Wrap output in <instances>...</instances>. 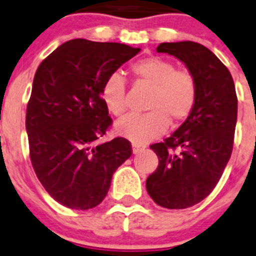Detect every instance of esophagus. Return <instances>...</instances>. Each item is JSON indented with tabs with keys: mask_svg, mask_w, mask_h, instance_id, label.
<instances>
[{
	"mask_svg": "<svg viewBox=\"0 0 256 256\" xmlns=\"http://www.w3.org/2000/svg\"><path fill=\"white\" fill-rule=\"evenodd\" d=\"M144 150V146H140V144H136V143H132V152L134 154H138L140 151Z\"/></svg>",
	"mask_w": 256,
	"mask_h": 256,
	"instance_id": "1",
	"label": "esophagus"
}]
</instances>
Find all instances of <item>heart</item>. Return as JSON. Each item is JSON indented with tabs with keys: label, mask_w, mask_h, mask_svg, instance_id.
Segmentation results:
<instances>
[{
	"label": "heart",
	"mask_w": 256,
	"mask_h": 256,
	"mask_svg": "<svg viewBox=\"0 0 256 256\" xmlns=\"http://www.w3.org/2000/svg\"><path fill=\"white\" fill-rule=\"evenodd\" d=\"M135 82L150 88L143 114H132L116 124V132L134 143H147L188 120L197 102L196 78L189 70H176L171 60L148 56L130 67ZM104 105L114 117L128 110L126 84L118 74H109L101 85Z\"/></svg>",
	"instance_id": "heart-1"
}]
</instances>
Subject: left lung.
Segmentation results:
<instances>
[{
  "label": "left lung",
  "instance_id": "8db88e82",
  "mask_svg": "<svg viewBox=\"0 0 256 256\" xmlns=\"http://www.w3.org/2000/svg\"><path fill=\"white\" fill-rule=\"evenodd\" d=\"M156 51L186 64L196 78L197 102L171 136L150 146L159 166L146 188L158 205L186 209L209 196L224 174L234 144L238 100L229 70L200 43H160Z\"/></svg>",
  "mask_w": 256,
  "mask_h": 256
}]
</instances>
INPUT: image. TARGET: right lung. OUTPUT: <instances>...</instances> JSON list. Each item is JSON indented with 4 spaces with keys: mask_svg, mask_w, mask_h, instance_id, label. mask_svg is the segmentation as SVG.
Here are the masks:
<instances>
[{
    "mask_svg": "<svg viewBox=\"0 0 256 256\" xmlns=\"http://www.w3.org/2000/svg\"><path fill=\"white\" fill-rule=\"evenodd\" d=\"M139 51L121 43L74 39L35 72L26 112L31 164L50 196L64 206H97L116 170L132 156V143L122 136L98 142L113 124L100 89Z\"/></svg>",
    "mask_w": 256,
    "mask_h": 256,
    "instance_id": "obj_1",
    "label": "right lung"
}]
</instances>
